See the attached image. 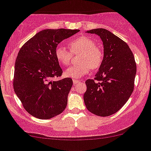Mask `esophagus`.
I'll use <instances>...</instances> for the list:
<instances>
[{
    "mask_svg": "<svg viewBox=\"0 0 151 151\" xmlns=\"http://www.w3.org/2000/svg\"><path fill=\"white\" fill-rule=\"evenodd\" d=\"M79 82H80V80H75V79H74V80H73V83H74V85H76V84L79 83Z\"/></svg>",
    "mask_w": 151,
    "mask_h": 151,
    "instance_id": "34e87169",
    "label": "esophagus"
}]
</instances>
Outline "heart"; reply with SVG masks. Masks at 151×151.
<instances>
[{
    "label": "heart",
    "mask_w": 151,
    "mask_h": 151,
    "mask_svg": "<svg viewBox=\"0 0 151 151\" xmlns=\"http://www.w3.org/2000/svg\"><path fill=\"white\" fill-rule=\"evenodd\" d=\"M70 50L63 45H58L55 49L56 59L61 64L67 66L72 58V53H81L80 64L72 65L65 71V75L73 79H78L87 74L90 69H97L104 61V53L91 38L80 37L71 40L69 43Z\"/></svg>",
    "instance_id": "1"
}]
</instances>
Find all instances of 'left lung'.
<instances>
[{"mask_svg": "<svg viewBox=\"0 0 151 151\" xmlns=\"http://www.w3.org/2000/svg\"><path fill=\"white\" fill-rule=\"evenodd\" d=\"M87 32L101 37L104 56L94 80L85 82L84 101L91 113L109 116L126 104L134 90L135 60L127 44L109 30L98 28Z\"/></svg>", "mask_w": 151, "mask_h": 151, "instance_id": "8db88e82", "label": "left lung"}]
</instances>
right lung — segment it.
<instances>
[{
    "instance_id": "1",
    "label": "right lung",
    "mask_w": 151,
    "mask_h": 151,
    "mask_svg": "<svg viewBox=\"0 0 151 151\" xmlns=\"http://www.w3.org/2000/svg\"><path fill=\"white\" fill-rule=\"evenodd\" d=\"M79 29H44L27 41L19 51L14 67L13 86L25 110L40 119H49L64 111L72 87L63 71L55 49Z\"/></svg>"
}]
</instances>
